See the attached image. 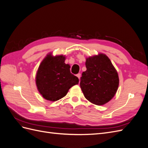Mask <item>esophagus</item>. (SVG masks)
<instances>
[{
	"instance_id": "esophagus-1",
	"label": "esophagus",
	"mask_w": 148,
	"mask_h": 148,
	"mask_svg": "<svg viewBox=\"0 0 148 148\" xmlns=\"http://www.w3.org/2000/svg\"><path fill=\"white\" fill-rule=\"evenodd\" d=\"M77 77L79 79L80 77H81V74H80V73H78V74L77 75Z\"/></svg>"
}]
</instances>
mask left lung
<instances>
[{"mask_svg": "<svg viewBox=\"0 0 148 148\" xmlns=\"http://www.w3.org/2000/svg\"><path fill=\"white\" fill-rule=\"evenodd\" d=\"M86 70L83 71L80 87L85 98L97 106L110 101L117 92L119 78L117 70L104 53L89 57Z\"/></svg>", "mask_w": 148, "mask_h": 148, "instance_id": "left-lung-1", "label": "left lung"}]
</instances>
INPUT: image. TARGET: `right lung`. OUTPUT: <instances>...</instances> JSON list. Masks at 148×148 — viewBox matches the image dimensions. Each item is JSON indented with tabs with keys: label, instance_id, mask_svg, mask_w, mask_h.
I'll return each mask as SVG.
<instances>
[{
	"label": "right lung",
	"instance_id": "add662e5",
	"mask_svg": "<svg viewBox=\"0 0 148 148\" xmlns=\"http://www.w3.org/2000/svg\"><path fill=\"white\" fill-rule=\"evenodd\" d=\"M65 57L49 53L41 62L36 76L38 90L46 100L56 101L66 96L69 89L78 84L79 79L70 72Z\"/></svg>",
	"mask_w": 148,
	"mask_h": 148
}]
</instances>
